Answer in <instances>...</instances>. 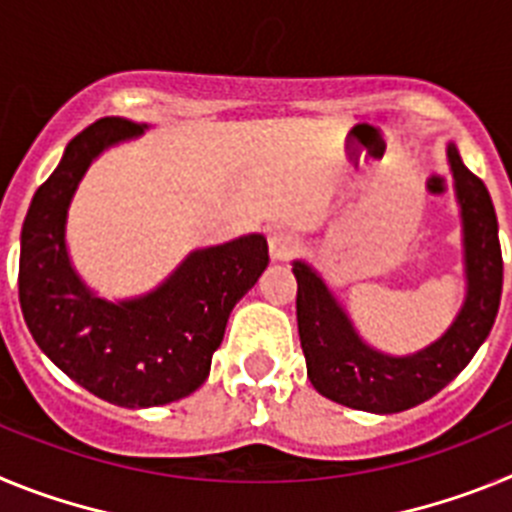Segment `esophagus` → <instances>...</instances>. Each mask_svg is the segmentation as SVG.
<instances>
[{"mask_svg":"<svg viewBox=\"0 0 512 512\" xmlns=\"http://www.w3.org/2000/svg\"><path fill=\"white\" fill-rule=\"evenodd\" d=\"M300 248V238L287 228H274L269 235V253L274 261H289Z\"/></svg>","mask_w":512,"mask_h":512,"instance_id":"34e87169","label":"esophagus"}]
</instances>
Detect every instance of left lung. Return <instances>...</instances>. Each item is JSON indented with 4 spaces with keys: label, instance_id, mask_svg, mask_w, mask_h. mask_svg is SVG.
Masks as SVG:
<instances>
[{
    "label": "left lung",
    "instance_id": "8db88e82",
    "mask_svg": "<svg viewBox=\"0 0 512 512\" xmlns=\"http://www.w3.org/2000/svg\"><path fill=\"white\" fill-rule=\"evenodd\" d=\"M464 233L467 297L449 330L410 356H390L356 333L328 284L295 261L297 328L307 377L328 400L366 413H402L431 400L472 361L490 336L503 295V253L497 215L485 182L464 166L454 143L446 148Z\"/></svg>",
    "mask_w": 512,
    "mask_h": 512
}]
</instances>
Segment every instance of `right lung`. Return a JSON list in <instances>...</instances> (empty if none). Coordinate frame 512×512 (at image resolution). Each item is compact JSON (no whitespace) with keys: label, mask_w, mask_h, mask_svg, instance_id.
I'll use <instances>...</instances> for the list:
<instances>
[{"label":"right lung","mask_w":512,"mask_h":512,"mask_svg":"<svg viewBox=\"0 0 512 512\" xmlns=\"http://www.w3.org/2000/svg\"><path fill=\"white\" fill-rule=\"evenodd\" d=\"M146 125L102 117L81 130L38 187L20 235V307L35 343L84 390L120 408H156L207 379L235 302L269 264L261 233L192 251L161 287L102 300L66 251V217L94 158Z\"/></svg>","instance_id":"add662e5"}]
</instances>
